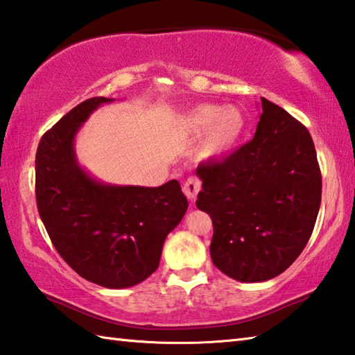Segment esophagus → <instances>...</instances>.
<instances>
[{
	"label": "esophagus",
	"mask_w": 355,
	"mask_h": 355,
	"mask_svg": "<svg viewBox=\"0 0 355 355\" xmlns=\"http://www.w3.org/2000/svg\"><path fill=\"white\" fill-rule=\"evenodd\" d=\"M200 189H202V182H200L197 177H189L188 180H186V183L183 186L184 196L188 197L191 202H192V200H196Z\"/></svg>",
	"instance_id": "esophagus-1"
}]
</instances>
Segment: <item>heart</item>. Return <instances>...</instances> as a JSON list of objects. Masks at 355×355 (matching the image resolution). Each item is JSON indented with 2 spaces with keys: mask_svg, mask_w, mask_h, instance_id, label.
<instances>
[{
  "mask_svg": "<svg viewBox=\"0 0 355 355\" xmlns=\"http://www.w3.org/2000/svg\"><path fill=\"white\" fill-rule=\"evenodd\" d=\"M180 127L191 138L205 133L198 152L208 159L227 155L239 146L247 132V118L237 107L202 104L183 116Z\"/></svg>",
  "mask_w": 355,
  "mask_h": 355,
  "instance_id": "obj_1",
  "label": "heart"
}]
</instances>
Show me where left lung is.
<instances>
[{
  "instance_id": "obj_1",
  "label": "left lung",
  "mask_w": 355,
  "mask_h": 355,
  "mask_svg": "<svg viewBox=\"0 0 355 355\" xmlns=\"http://www.w3.org/2000/svg\"><path fill=\"white\" fill-rule=\"evenodd\" d=\"M250 143L200 164L214 266L241 282H262L292 266L311 237L321 203V172L307 128L266 98Z\"/></svg>"
}]
</instances>
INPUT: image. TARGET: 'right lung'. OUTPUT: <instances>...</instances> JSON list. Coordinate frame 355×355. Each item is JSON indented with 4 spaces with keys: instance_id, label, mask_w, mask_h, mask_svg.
<instances>
[{
    "instance_id": "right-lung-1",
    "label": "right lung",
    "mask_w": 355,
    "mask_h": 355,
    "mask_svg": "<svg viewBox=\"0 0 355 355\" xmlns=\"http://www.w3.org/2000/svg\"><path fill=\"white\" fill-rule=\"evenodd\" d=\"M92 98L43 135L35 155V196L55 250L77 275L107 288H127L159 266L167 234L188 200L177 180L158 188L102 183L79 164L74 139L101 105Z\"/></svg>"
}]
</instances>
